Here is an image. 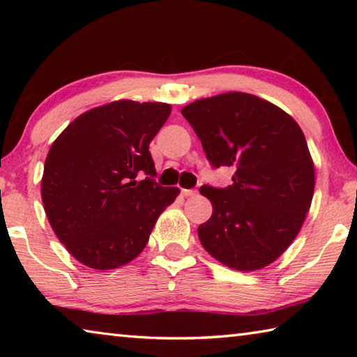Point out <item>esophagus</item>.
Returning <instances> with one entry per match:
<instances>
[{
	"mask_svg": "<svg viewBox=\"0 0 357 357\" xmlns=\"http://www.w3.org/2000/svg\"><path fill=\"white\" fill-rule=\"evenodd\" d=\"M181 193H183V197H195L197 190L195 189H183L181 190Z\"/></svg>",
	"mask_w": 357,
	"mask_h": 357,
	"instance_id": "esophagus-1",
	"label": "esophagus"
}]
</instances>
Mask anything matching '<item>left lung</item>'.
Masks as SVG:
<instances>
[{
    "label": "left lung",
    "instance_id": "obj_1",
    "mask_svg": "<svg viewBox=\"0 0 357 357\" xmlns=\"http://www.w3.org/2000/svg\"><path fill=\"white\" fill-rule=\"evenodd\" d=\"M181 113L211 165L234 170L225 189H200L213 204L198 227L204 250L247 273L275 261L298 236L315 189L304 132L282 108L247 93L195 100Z\"/></svg>",
    "mask_w": 357,
    "mask_h": 357
}]
</instances>
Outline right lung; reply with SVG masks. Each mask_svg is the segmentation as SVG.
<instances>
[{
	"mask_svg": "<svg viewBox=\"0 0 357 357\" xmlns=\"http://www.w3.org/2000/svg\"><path fill=\"white\" fill-rule=\"evenodd\" d=\"M172 105L114 100L75 118L48 151L40 195L53 231L77 261L116 269L143 252L179 195L154 181L149 143ZM145 179L137 181L138 176Z\"/></svg>",
	"mask_w": 357,
	"mask_h": 357,
	"instance_id": "1",
	"label": "right lung"
}]
</instances>
